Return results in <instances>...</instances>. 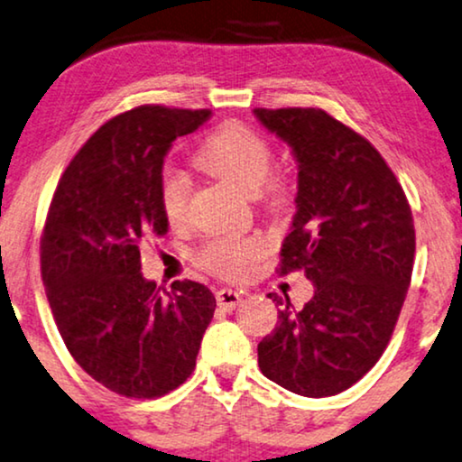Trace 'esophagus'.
<instances>
[{"label":"esophagus","mask_w":462,"mask_h":462,"mask_svg":"<svg viewBox=\"0 0 462 462\" xmlns=\"http://www.w3.org/2000/svg\"><path fill=\"white\" fill-rule=\"evenodd\" d=\"M215 300H217L219 309H226V310H235L238 304H241V293L238 291H232V289H219L217 293H215Z\"/></svg>","instance_id":"esophagus-1"}]
</instances>
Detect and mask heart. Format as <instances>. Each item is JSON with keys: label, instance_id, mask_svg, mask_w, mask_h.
<instances>
[{"label": "heart", "instance_id": "obj_1", "mask_svg": "<svg viewBox=\"0 0 462 462\" xmlns=\"http://www.w3.org/2000/svg\"><path fill=\"white\" fill-rule=\"evenodd\" d=\"M273 156V145L260 133L241 122H227L199 147L196 164L245 194H255L268 208L282 211L291 202V183L279 173H268ZM158 202L164 221L171 227H180L188 217V181L167 171L160 177ZM262 254L260 238L219 236L202 243L196 251V263L224 279H241Z\"/></svg>", "mask_w": 462, "mask_h": 462}]
</instances>
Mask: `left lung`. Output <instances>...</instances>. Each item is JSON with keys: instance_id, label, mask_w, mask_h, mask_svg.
Wrapping results in <instances>:
<instances>
[{"instance_id": "obj_1", "label": "left lung", "mask_w": 462, "mask_h": 462, "mask_svg": "<svg viewBox=\"0 0 462 462\" xmlns=\"http://www.w3.org/2000/svg\"><path fill=\"white\" fill-rule=\"evenodd\" d=\"M298 160V196L279 273L304 270L315 295L281 306L257 344L266 378L304 397L346 391L376 365L395 329L414 266L410 202L380 152L319 107H255Z\"/></svg>"}]
</instances>
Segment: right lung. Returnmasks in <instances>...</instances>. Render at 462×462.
<instances>
[{
  "label": "right lung",
  "instance_id": "add662e5",
  "mask_svg": "<svg viewBox=\"0 0 462 462\" xmlns=\"http://www.w3.org/2000/svg\"><path fill=\"white\" fill-rule=\"evenodd\" d=\"M208 116L139 106L107 120L48 208L40 263L59 334L78 365L122 397H162L186 383L213 319L211 289L175 281L160 291L141 274L139 251L169 230L158 186L171 143Z\"/></svg>",
  "mask_w": 462,
  "mask_h": 462
}]
</instances>
